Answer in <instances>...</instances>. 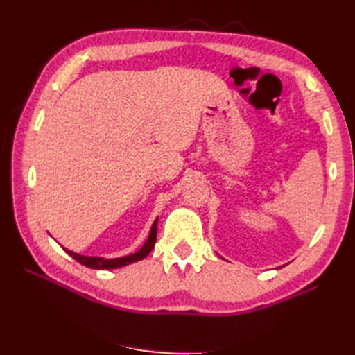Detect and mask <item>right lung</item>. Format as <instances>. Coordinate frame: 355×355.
I'll list each match as a JSON object with an SVG mask.
<instances>
[{
    "label": "right lung",
    "mask_w": 355,
    "mask_h": 355,
    "mask_svg": "<svg viewBox=\"0 0 355 355\" xmlns=\"http://www.w3.org/2000/svg\"><path fill=\"white\" fill-rule=\"evenodd\" d=\"M157 223H158V218H155V221L153 223V227H150L149 232V236L145 241V244L140 248L139 252L131 253L128 256H120V258H101V256H84V254H79V253H74L69 248L62 247L64 250L69 253L73 259H76L82 266H85L88 268H94V270H112V268H120V267H125V266H130L132 262H137L141 261L143 258H146V256L153 250L154 245H155V239H157Z\"/></svg>",
    "instance_id": "obj_1"
}]
</instances>
